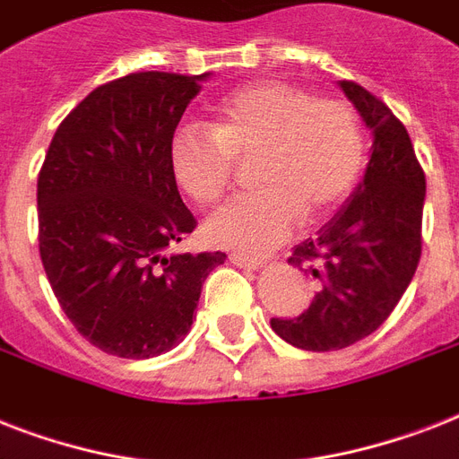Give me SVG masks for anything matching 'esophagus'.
<instances>
[{
  "label": "esophagus",
  "mask_w": 459,
  "mask_h": 459,
  "mask_svg": "<svg viewBox=\"0 0 459 459\" xmlns=\"http://www.w3.org/2000/svg\"><path fill=\"white\" fill-rule=\"evenodd\" d=\"M230 264L240 266V269H247V272H259V269H264V262H262V259L243 257V255H230Z\"/></svg>",
  "instance_id": "1"
}]
</instances>
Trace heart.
<instances>
[{
    "mask_svg": "<svg viewBox=\"0 0 459 459\" xmlns=\"http://www.w3.org/2000/svg\"><path fill=\"white\" fill-rule=\"evenodd\" d=\"M257 157L255 195L230 202L204 226L209 243L264 255L300 223H319L355 190L364 171V133L342 100L316 97L286 81H255L219 100L212 131L180 128L169 145L173 180L202 207H214L240 159Z\"/></svg>",
    "mask_w": 459,
    "mask_h": 459,
    "instance_id": "1",
    "label": "heart"
}]
</instances>
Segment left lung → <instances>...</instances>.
<instances>
[{
    "label": "left lung",
    "instance_id": "obj_1",
    "mask_svg": "<svg viewBox=\"0 0 459 459\" xmlns=\"http://www.w3.org/2000/svg\"><path fill=\"white\" fill-rule=\"evenodd\" d=\"M374 135L364 178L316 238L295 245L288 264L307 266L319 290L305 314L272 319L300 350L328 352L362 341L384 324L410 286L421 255L427 178L405 126L352 81L338 82Z\"/></svg>",
    "mask_w": 459,
    "mask_h": 459
}]
</instances>
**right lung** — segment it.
Here are the masks:
<instances>
[{
  "label": "right lung",
  "instance_id": "right-lung-1",
  "mask_svg": "<svg viewBox=\"0 0 459 459\" xmlns=\"http://www.w3.org/2000/svg\"><path fill=\"white\" fill-rule=\"evenodd\" d=\"M209 74L145 71L92 90L61 126L38 178L39 257L61 309L107 355L173 350L223 252H176L197 226L169 145Z\"/></svg>",
  "mask_w": 459,
  "mask_h": 459
}]
</instances>
